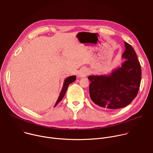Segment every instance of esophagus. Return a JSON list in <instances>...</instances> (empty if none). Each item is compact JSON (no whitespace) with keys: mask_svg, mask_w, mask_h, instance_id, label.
Returning <instances> with one entry per match:
<instances>
[{"mask_svg":"<svg viewBox=\"0 0 153 153\" xmlns=\"http://www.w3.org/2000/svg\"><path fill=\"white\" fill-rule=\"evenodd\" d=\"M88 74V71L86 68H82L79 72V77H84Z\"/></svg>","mask_w":153,"mask_h":153,"instance_id":"34e87169","label":"esophagus"}]
</instances>
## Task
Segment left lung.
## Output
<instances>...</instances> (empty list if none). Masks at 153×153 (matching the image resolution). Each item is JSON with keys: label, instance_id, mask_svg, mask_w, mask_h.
<instances>
[{"label": "left lung", "instance_id": "1", "mask_svg": "<svg viewBox=\"0 0 153 153\" xmlns=\"http://www.w3.org/2000/svg\"><path fill=\"white\" fill-rule=\"evenodd\" d=\"M125 59L121 65L106 75H91L89 96L98 106L108 109L123 108L136 97L141 80V67L137 55L131 45L124 42Z\"/></svg>", "mask_w": 153, "mask_h": 153}]
</instances>
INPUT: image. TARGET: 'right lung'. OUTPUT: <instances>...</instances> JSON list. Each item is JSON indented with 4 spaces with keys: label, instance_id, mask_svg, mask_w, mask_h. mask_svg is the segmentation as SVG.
<instances>
[{
    "label": "right lung",
    "instance_id": "right-lung-1",
    "mask_svg": "<svg viewBox=\"0 0 153 153\" xmlns=\"http://www.w3.org/2000/svg\"><path fill=\"white\" fill-rule=\"evenodd\" d=\"M76 79V76H69L68 77H67L65 80H64V84H63V86H62V90L59 94V97L56 101V102L54 106V108L56 106V105L60 102V101L63 99L65 93H66V91H67V89L69 86V85L73 82H74Z\"/></svg>",
    "mask_w": 153,
    "mask_h": 153
}]
</instances>
